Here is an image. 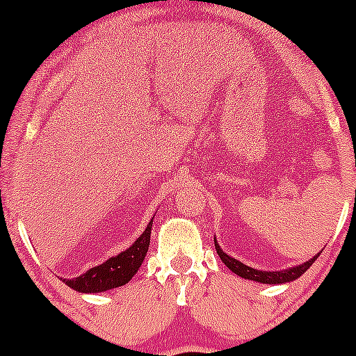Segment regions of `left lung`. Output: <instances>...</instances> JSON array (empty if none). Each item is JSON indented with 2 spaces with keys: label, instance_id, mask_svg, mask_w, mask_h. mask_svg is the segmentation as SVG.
Wrapping results in <instances>:
<instances>
[{
  "label": "left lung",
  "instance_id": "left-lung-1",
  "mask_svg": "<svg viewBox=\"0 0 356 356\" xmlns=\"http://www.w3.org/2000/svg\"><path fill=\"white\" fill-rule=\"evenodd\" d=\"M215 250H217L218 257H220V260L224 261L225 267L231 268L234 274H238L239 277H243V279H248V281L264 282V284H284V282L294 281V279L300 277L301 274H305V272L312 267V264L315 261V258L318 257L317 254V257L310 258V260L305 261V264H301V265H298V267H291V268H286V270H279V272H268V270H257V268H251V267H248V265L241 264V261L236 260V258L229 257V254L224 253V251H222V248L217 245V241H215Z\"/></svg>",
  "mask_w": 356,
  "mask_h": 356
}]
</instances>
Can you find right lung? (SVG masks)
<instances>
[{
  "instance_id": "right-lung-1",
  "label": "right lung",
  "mask_w": 356,
  "mask_h": 356,
  "mask_svg": "<svg viewBox=\"0 0 356 356\" xmlns=\"http://www.w3.org/2000/svg\"><path fill=\"white\" fill-rule=\"evenodd\" d=\"M152 224L149 222L146 231L134 241V245L129 246L127 250L122 251L117 257H111L105 264L98 267L89 268L86 274L79 277L63 281L68 288L79 291V293H103L118 286L127 284L132 275L139 270L143 260L149 248V238H152Z\"/></svg>"
}]
</instances>
